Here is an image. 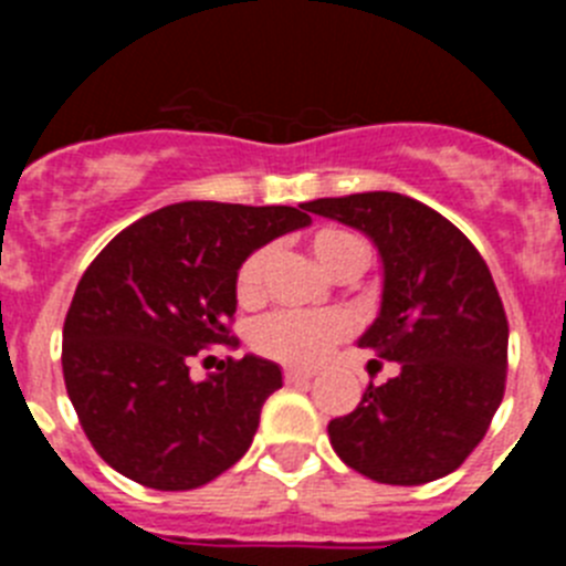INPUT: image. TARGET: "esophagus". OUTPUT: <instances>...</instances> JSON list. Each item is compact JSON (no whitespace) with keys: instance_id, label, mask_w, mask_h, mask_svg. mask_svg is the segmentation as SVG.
Wrapping results in <instances>:
<instances>
[{"instance_id":"esophagus-1","label":"esophagus","mask_w":566,"mask_h":566,"mask_svg":"<svg viewBox=\"0 0 566 566\" xmlns=\"http://www.w3.org/2000/svg\"><path fill=\"white\" fill-rule=\"evenodd\" d=\"M283 377H286L289 385H300V382H308V379L314 377L312 371H303V368H286L283 371Z\"/></svg>"}]
</instances>
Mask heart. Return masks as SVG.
Here are the masks:
<instances>
[{
  "instance_id": "obj_1",
  "label": "heart",
  "mask_w": 566,
  "mask_h": 566,
  "mask_svg": "<svg viewBox=\"0 0 566 566\" xmlns=\"http://www.w3.org/2000/svg\"><path fill=\"white\" fill-rule=\"evenodd\" d=\"M314 260L332 277L363 274L368 263V249L363 240L348 229H319L308 240ZM269 249H254L234 274V294L240 306H254L263 300L269 272ZM352 334V319L339 312L306 314V312H277L258 323L252 343L260 354L289 365H317L326 359L334 345Z\"/></svg>"
}]
</instances>
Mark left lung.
<instances>
[{"instance_id":"left-lung-1","label":"left lung","mask_w":566,"mask_h":566,"mask_svg":"<svg viewBox=\"0 0 566 566\" xmlns=\"http://www.w3.org/2000/svg\"><path fill=\"white\" fill-rule=\"evenodd\" d=\"M306 212L354 227L382 258V303L359 348L399 363L328 422L337 457L382 484H424L459 468L504 397L507 317L476 247L399 192L317 198Z\"/></svg>"}]
</instances>
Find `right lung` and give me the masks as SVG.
<instances>
[{"mask_svg": "<svg viewBox=\"0 0 566 566\" xmlns=\"http://www.w3.org/2000/svg\"><path fill=\"white\" fill-rule=\"evenodd\" d=\"M300 209L172 203L115 234L82 274L64 317V385L90 444L122 476L192 490L249 451L283 385L277 365L229 357L195 382L189 363L238 343L234 274L254 249L308 227Z\"/></svg>", "mask_w": 566, "mask_h": 566, "instance_id": "1", "label": "right lung"}]
</instances>
